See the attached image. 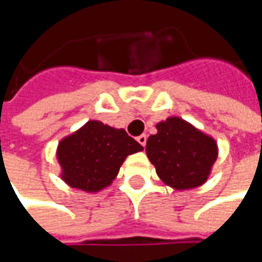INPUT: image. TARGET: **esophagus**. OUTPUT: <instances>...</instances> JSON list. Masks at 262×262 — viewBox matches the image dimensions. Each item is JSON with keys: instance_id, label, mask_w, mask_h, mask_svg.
Returning a JSON list of instances; mask_svg holds the SVG:
<instances>
[{"instance_id": "34e87169", "label": "esophagus", "mask_w": 262, "mask_h": 262, "mask_svg": "<svg viewBox=\"0 0 262 262\" xmlns=\"http://www.w3.org/2000/svg\"><path fill=\"white\" fill-rule=\"evenodd\" d=\"M137 141H138V143H140L141 146L144 147V146H146V143H147V136H146V134H141V136H138V137H137Z\"/></svg>"}]
</instances>
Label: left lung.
<instances>
[{
  "instance_id": "obj_1",
  "label": "left lung",
  "mask_w": 262,
  "mask_h": 262,
  "mask_svg": "<svg viewBox=\"0 0 262 262\" xmlns=\"http://www.w3.org/2000/svg\"><path fill=\"white\" fill-rule=\"evenodd\" d=\"M156 128L146 153L163 184L175 191L206 184L219 156L216 140L179 116H169Z\"/></svg>"
}]
</instances>
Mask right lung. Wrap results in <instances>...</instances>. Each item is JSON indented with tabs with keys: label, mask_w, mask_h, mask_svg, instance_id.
Masks as SVG:
<instances>
[{
	"label": "right lung",
	"mask_w": 262,
	"mask_h": 262,
	"mask_svg": "<svg viewBox=\"0 0 262 262\" xmlns=\"http://www.w3.org/2000/svg\"><path fill=\"white\" fill-rule=\"evenodd\" d=\"M141 150L143 146L125 129L95 119L87 121L58 143L59 178L71 188L90 194L99 192L114 182L126 157Z\"/></svg>",
	"instance_id": "obj_1"
}]
</instances>
